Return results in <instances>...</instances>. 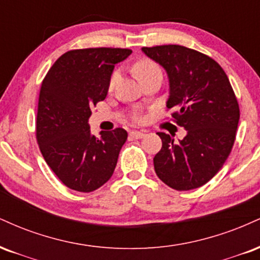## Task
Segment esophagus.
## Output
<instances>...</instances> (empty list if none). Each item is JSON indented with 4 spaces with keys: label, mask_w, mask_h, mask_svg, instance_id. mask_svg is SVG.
<instances>
[{
    "label": "esophagus",
    "mask_w": 260,
    "mask_h": 260,
    "mask_svg": "<svg viewBox=\"0 0 260 260\" xmlns=\"http://www.w3.org/2000/svg\"><path fill=\"white\" fill-rule=\"evenodd\" d=\"M130 136L133 137V139H142V137L145 136V133H142V131L134 130V131H130Z\"/></svg>",
    "instance_id": "1"
}]
</instances>
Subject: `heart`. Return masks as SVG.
<instances>
[{"label": "heart", "mask_w": 260, "mask_h": 260, "mask_svg": "<svg viewBox=\"0 0 260 260\" xmlns=\"http://www.w3.org/2000/svg\"><path fill=\"white\" fill-rule=\"evenodd\" d=\"M134 72H135L137 78H139L142 82L147 80V79L151 78V76L161 74L159 66H158L155 62H153L152 59H149V58H140V59H137L135 64H134ZM118 80H119V72L118 70H115V72L112 73L111 78H109V82H108L109 90H113V88H114ZM133 119L135 121H141L142 117L140 114H135L133 117Z\"/></svg>", "instance_id": "1"}]
</instances>
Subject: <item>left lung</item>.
I'll use <instances>...</instances> for the list:
<instances>
[{"instance_id":"1","label":"left lung","mask_w":260,"mask_h":260,"mask_svg":"<svg viewBox=\"0 0 260 260\" xmlns=\"http://www.w3.org/2000/svg\"><path fill=\"white\" fill-rule=\"evenodd\" d=\"M169 76L168 109L187 135L174 142L158 133L161 148L153 158L164 184L178 191L201 187L228 159L236 139L240 107L224 69L213 58L180 45L142 47Z\"/></svg>"}]
</instances>
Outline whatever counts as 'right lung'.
I'll return each mask as SVG.
<instances>
[{
  "label": "right lung",
  "mask_w": 260,
  "mask_h": 260,
  "mask_svg": "<svg viewBox=\"0 0 260 260\" xmlns=\"http://www.w3.org/2000/svg\"><path fill=\"white\" fill-rule=\"evenodd\" d=\"M129 48H80L62 54L42 80L36 140L47 166L67 187L92 192L114 173L127 133L121 127L91 135V108L106 99L114 66Z\"/></svg>",
  "instance_id": "right-lung-1"
}]
</instances>
